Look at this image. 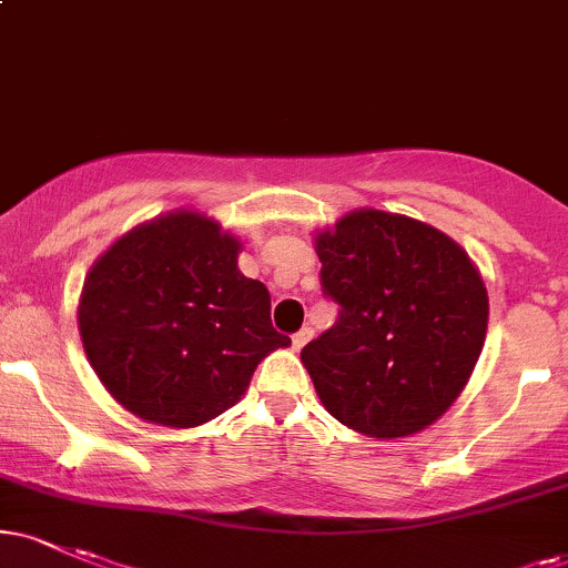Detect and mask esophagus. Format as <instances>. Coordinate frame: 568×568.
Instances as JSON below:
<instances>
[{
    "label": "esophagus",
    "mask_w": 568,
    "mask_h": 568,
    "mask_svg": "<svg viewBox=\"0 0 568 568\" xmlns=\"http://www.w3.org/2000/svg\"><path fill=\"white\" fill-rule=\"evenodd\" d=\"M310 338H312V328H302V331H298V334H293V336H291L293 349H302L304 344L310 342Z\"/></svg>",
    "instance_id": "obj_1"
}]
</instances>
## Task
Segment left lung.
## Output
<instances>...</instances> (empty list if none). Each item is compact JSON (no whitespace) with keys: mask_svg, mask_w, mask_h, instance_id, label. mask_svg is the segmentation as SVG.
<instances>
[{"mask_svg":"<svg viewBox=\"0 0 568 568\" xmlns=\"http://www.w3.org/2000/svg\"><path fill=\"white\" fill-rule=\"evenodd\" d=\"M323 291L338 323L302 349L334 419L368 438L438 422L486 342L488 293L465 247L400 213L361 207L315 232Z\"/></svg>","mask_w":568,"mask_h":568,"instance_id":"8db88e82","label":"left lung"}]
</instances>
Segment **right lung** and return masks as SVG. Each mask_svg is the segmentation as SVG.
Instances as JSON below:
<instances>
[{"instance_id": "add662e5", "label": "right lung", "mask_w": 568, "mask_h": 568, "mask_svg": "<svg viewBox=\"0 0 568 568\" xmlns=\"http://www.w3.org/2000/svg\"><path fill=\"white\" fill-rule=\"evenodd\" d=\"M243 243L197 211H171L114 240L84 277L77 321L88 361L122 408L189 429L245 395L288 347L270 291L237 266Z\"/></svg>"}]
</instances>
